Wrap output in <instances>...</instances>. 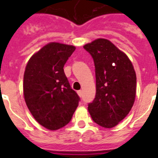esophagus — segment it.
I'll use <instances>...</instances> for the list:
<instances>
[{"label":"esophagus","mask_w":158,"mask_h":158,"mask_svg":"<svg viewBox=\"0 0 158 158\" xmlns=\"http://www.w3.org/2000/svg\"><path fill=\"white\" fill-rule=\"evenodd\" d=\"M77 94H78V96H82V91H81V90H78Z\"/></svg>","instance_id":"34e87169"}]
</instances>
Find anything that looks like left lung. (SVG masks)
Returning a JSON list of instances; mask_svg holds the SVG:
<instances>
[{
  "label": "left lung",
  "instance_id": "left-lung-1",
  "mask_svg": "<svg viewBox=\"0 0 158 158\" xmlns=\"http://www.w3.org/2000/svg\"><path fill=\"white\" fill-rule=\"evenodd\" d=\"M93 58L96 96L88 104L93 120L111 128L131 111L136 94V73L131 60L111 42L98 39L84 46Z\"/></svg>",
  "mask_w": 158,
  "mask_h": 158
}]
</instances>
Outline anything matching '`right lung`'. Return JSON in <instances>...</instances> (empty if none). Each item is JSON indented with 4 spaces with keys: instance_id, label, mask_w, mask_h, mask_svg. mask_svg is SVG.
Segmentation results:
<instances>
[{
    "instance_id": "add662e5",
    "label": "right lung",
    "mask_w": 158,
    "mask_h": 158,
    "mask_svg": "<svg viewBox=\"0 0 158 158\" xmlns=\"http://www.w3.org/2000/svg\"><path fill=\"white\" fill-rule=\"evenodd\" d=\"M76 47L50 43L29 59L23 75V95L29 111L51 131L70 122L80 97L71 89L64 65Z\"/></svg>"
}]
</instances>
